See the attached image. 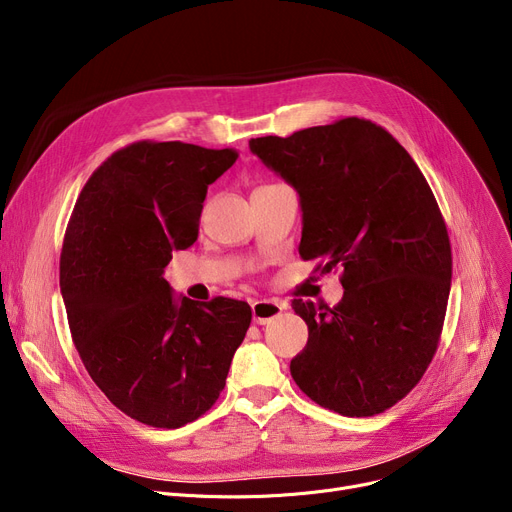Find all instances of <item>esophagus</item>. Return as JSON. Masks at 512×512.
Returning a JSON list of instances; mask_svg holds the SVG:
<instances>
[{
    "mask_svg": "<svg viewBox=\"0 0 512 512\" xmlns=\"http://www.w3.org/2000/svg\"><path fill=\"white\" fill-rule=\"evenodd\" d=\"M251 309H253V321H255V324L265 326V324H270L272 319L280 317V313L284 311V305L276 303V301H265L263 299V301H255L251 305Z\"/></svg>",
    "mask_w": 512,
    "mask_h": 512,
    "instance_id": "esophagus-1",
    "label": "esophagus"
}]
</instances>
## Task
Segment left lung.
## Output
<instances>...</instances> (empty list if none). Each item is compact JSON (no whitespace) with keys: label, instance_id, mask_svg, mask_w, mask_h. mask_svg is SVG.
Returning <instances> with one entry per match:
<instances>
[{"label":"left lung","instance_id":"1","mask_svg":"<svg viewBox=\"0 0 512 512\" xmlns=\"http://www.w3.org/2000/svg\"><path fill=\"white\" fill-rule=\"evenodd\" d=\"M249 147L297 188L301 257L344 267L336 307L292 301L309 328L292 380L344 417L384 413L423 378L444 326L452 253L432 188L407 149L363 118Z\"/></svg>","mask_w":512,"mask_h":512}]
</instances>
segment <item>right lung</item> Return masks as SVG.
I'll use <instances>...</instances> for the list:
<instances>
[{"mask_svg":"<svg viewBox=\"0 0 512 512\" xmlns=\"http://www.w3.org/2000/svg\"><path fill=\"white\" fill-rule=\"evenodd\" d=\"M234 149L132 143L87 180L60 255V288L91 380L128 417L176 429L213 407L251 326L245 301L174 297L172 251L193 245L207 186Z\"/></svg>","mask_w":512,"mask_h":512,"instance_id":"add662e5","label":"right lung"}]
</instances>
